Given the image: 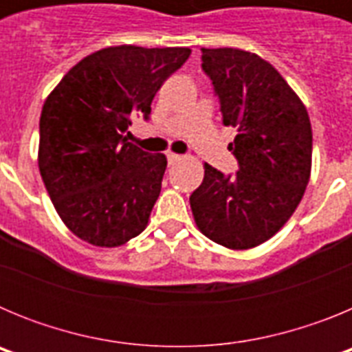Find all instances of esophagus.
I'll return each mask as SVG.
<instances>
[{
	"instance_id": "34e87169",
	"label": "esophagus",
	"mask_w": 352,
	"mask_h": 352,
	"mask_svg": "<svg viewBox=\"0 0 352 352\" xmlns=\"http://www.w3.org/2000/svg\"><path fill=\"white\" fill-rule=\"evenodd\" d=\"M179 160H182V157H179V155H176V153L167 155V162H169V166H173V164H176V162H179Z\"/></svg>"
}]
</instances>
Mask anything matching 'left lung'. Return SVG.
<instances>
[{
    "instance_id": "obj_1",
    "label": "left lung",
    "mask_w": 352,
    "mask_h": 352,
    "mask_svg": "<svg viewBox=\"0 0 352 352\" xmlns=\"http://www.w3.org/2000/svg\"><path fill=\"white\" fill-rule=\"evenodd\" d=\"M222 121L238 135V173L204 164L190 208L204 236L232 250L264 243L300 204L312 167V126L303 102L263 58L239 49H201Z\"/></svg>"
}]
</instances>
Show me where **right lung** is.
<instances>
[{"instance_id":"add662e5","label":"right lung","mask_w":352,"mask_h":352,"mask_svg":"<svg viewBox=\"0 0 352 352\" xmlns=\"http://www.w3.org/2000/svg\"><path fill=\"white\" fill-rule=\"evenodd\" d=\"M190 56L188 47H107L65 74L43 104L38 167L56 211L80 239L120 247L144 231L167 158L123 133L164 80Z\"/></svg>"}]
</instances>
